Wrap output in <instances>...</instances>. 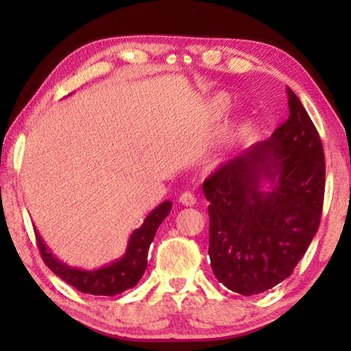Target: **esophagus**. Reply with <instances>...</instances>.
Here are the masks:
<instances>
[{
    "mask_svg": "<svg viewBox=\"0 0 351 351\" xmlns=\"http://www.w3.org/2000/svg\"><path fill=\"white\" fill-rule=\"evenodd\" d=\"M180 203L184 206H193L197 204V198H195V195L192 192H184L180 197Z\"/></svg>",
    "mask_w": 351,
    "mask_h": 351,
    "instance_id": "esophagus-1",
    "label": "esophagus"
}]
</instances>
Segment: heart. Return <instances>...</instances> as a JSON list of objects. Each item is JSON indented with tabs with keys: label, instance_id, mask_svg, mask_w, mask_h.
I'll return each instance as SVG.
<instances>
[{
	"label": "heart",
	"instance_id": "heart-1",
	"mask_svg": "<svg viewBox=\"0 0 351 351\" xmlns=\"http://www.w3.org/2000/svg\"><path fill=\"white\" fill-rule=\"evenodd\" d=\"M230 108V99L226 96V94H218L217 97L212 99L210 102V111L213 112V116H223L224 112H228Z\"/></svg>",
	"mask_w": 351,
	"mask_h": 351
}]
</instances>
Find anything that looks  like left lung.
Wrapping results in <instances>:
<instances>
[{"label": "left lung", "mask_w": 351, "mask_h": 351, "mask_svg": "<svg viewBox=\"0 0 351 351\" xmlns=\"http://www.w3.org/2000/svg\"><path fill=\"white\" fill-rule=\"evenodd\" d=\"M287 93L288 121L203 182L212 271L243 295L265 293L293 274L322 215V142L299 97Z\"/></svg>", "instance_id": "left-lung-1"}]
</instances>
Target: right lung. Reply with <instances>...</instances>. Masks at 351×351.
Segmentation results:
<instances>
[{"label": "right lung", "instance_id": "add662e5", "mask_svg": "<svg viewBox=\"0 0 351 351\" xmlns=\"http://www.w3.org/2000/svg\"><path fill=\"white\" fill-rule=\"evenodd\" d=\"M170 210L171 201H164L156 209H153L144 219V224L130 235L125 254L112 263L93 271L73 268V266L63 263L47 249L37 230H35V237H37L40 254L46 266L62 280L85 294L116 295L136 287V283L144 276L147 269L148 247L152 245L159 224L164 221Z\"/></svg>", "mask_w": 351, "mask_h": 351}]
</instances>
